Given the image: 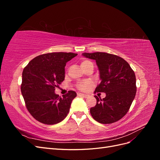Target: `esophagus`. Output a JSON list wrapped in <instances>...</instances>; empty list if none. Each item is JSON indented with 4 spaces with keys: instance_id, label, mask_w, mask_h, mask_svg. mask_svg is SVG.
Masks as SVG:
<instances>
[{
    "instance_id": "34e87169",
    "label": "esophagus",
    "mask_w": 160,
    "mask_h": 160,
    "mask_svg": "<svg viewBox=\"0 0 160 160\" xmlns=\"http://www.w3.org/2000/svg\"><path fill=\"white\" fill-rule=\"evenodd\" d=\"M78 96H81V97H83V98H87V97L88 96V95H86V94H83V93H77Z\"/></svg>"
}]
</instances>
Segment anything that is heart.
Here are the masks:
<instances>
[{
	"label": "heart",
	"mask_w": 160,
	"mask_h": 160,
	"mask_svg": "<svg viewBox=\"0 0 160 160\" xmlns=\"http://www.w3.org/2000/svg\"><path fill=\"white\" fill-rule=\"evenodd\" d=\"M89 63H91V62L90 61L83 60L81 62V65L82 67V68L85 69V67ZM91 85V81H82L78 82L76 85V87L78 89L81 91H84Z\"/></svg>",
	"instance_id": "b5f03b06"
}]
</instances>
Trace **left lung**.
Listing matches in <instances>:
<instances>
[{
    "label": "left lung",
    "mask_w": 160,
    "mask_h": 160,
    "mask_svg": "<svg viewBox=\"0 0 160 160\" xmlns=\"http://www.w3.org/2000/svg\"><path fill=\"white\" fill-rule=\"evenodd\" d=\"M83 55L94 59L98 66L101 83L94 93H105L103 99L95 95L96 105L90 113L97 122L110 124L126 115L136 94V78L128 62L118 55L104 52H84Z\"/></svg>",
    "instance_id": "8db88e82"
}]
</instances>
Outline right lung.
Wrapping results in <instances>:
<instances>
[{
	"label": "right lung",
	"mask_w": 160,
	"mask_h": 160,
	"mask_svg": "<svg viewBox=\"0 0 160 160\" xmlns=\"http://www.w3.org/2000/svg\"><path fill=\"white\" fill-rule=\"evenodd\" d=\"M77 55L64 52L46 53L34 58L24 68L21 93L28 112L38 122L57 124L69 113L77 93L69 91L61 98L55 90L65 79L67 62Z\"/></svg>",
	"instance_id": "right-lung-1"
}]
</instances>
